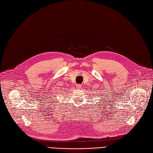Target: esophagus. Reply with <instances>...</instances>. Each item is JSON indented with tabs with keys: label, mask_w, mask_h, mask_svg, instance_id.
Here are the masks:
<instances>
[{
	"label": "esophagus",
	"mask_w": 153,
	"mask_h": 153,
	"mask_svg": "<svg viewBox=\"0 0 153 153\" xmlns=\"http://www.w3.org/2000/svg\"><path fill=\"white\" fill-rule=\"evenodd\" d=\"M81 87H82L81 85H80V84H77V85H76V88H81Z\"/></svg>",
	"instance_id": "1"
}]
</instances>
